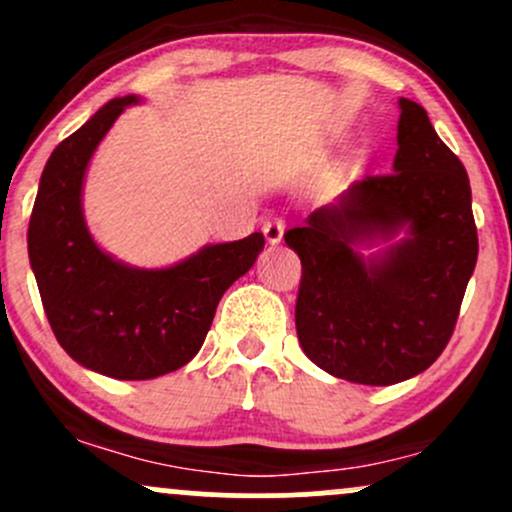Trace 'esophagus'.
<instances>
[{
  "label": "esophagus",
  "mask_w": 512,
  "mask_h": 512,
  "mask_svg": "<svg viewBox=\"0 0 512 512\" xmlns=\"http://www.w3.org/2000/svg\"><path fill=\"white\" fill-rule=\"evenodd\" d=\"M262 233H265V238L270 245H279L284 238V220H279V218L267 220V223L262 225Z\"/></svg>",
  "instance_id": "1"
}]
</instances>
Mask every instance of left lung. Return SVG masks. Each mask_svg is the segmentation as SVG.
I'll return each instance as SVG.
<instances>
[{"label": "left lung", "mask_w": 512, "mask_h": 512, "mask_svg": "<svg viewBox=\"0 0 512 512\" xmlns=\"http://www.w3.org/2000/svg\"><path fill=\"white\" fill-rule=\"evenodd\" d=\"M284 240L301 260L297 336L311 363L348 383H402L446 348L476 267L469 174L427 110L400 98L392 174L355 181Z\"/></svg>", "instance_id": "8db88e82"}]
</instances>
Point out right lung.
Returning a JSON list of instances; mask_svg holds the SVG:
<instances>
[{
    "instance_id": "obj_1",
    "label": "right lung",
    "mask_w": 512,
    "mask_h": 512,
    "mask_svg": "<svg viewBox=\"0 0 512 512\" xmlns=\"http://www.w3.org/2000/svg\"><path fill=\"white\" fill-rule=\"evenodd\" d=\"M142 102L102 105L48 157L29 220V262L58 343L75 363L115 380H152L201 351L225 289L255 265L262 233L206 245L161 270L107 255L83 215L90 159L117 117Z\"/></svg>"
}]
</instances>
